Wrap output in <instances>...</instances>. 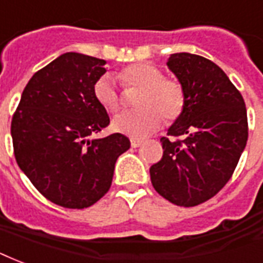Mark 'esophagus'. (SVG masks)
<instances>
[{"label":"esophagus","mask_w":263,"mask_h":263,"mask_svg":"<svg viewBox=\"0 0 263 263\" xmlns=\"http://www.w3.org/2000/svg\"><path fill=\"white\" fill-rule=\"evenodd\" d=\"M141 144H143V140H137V139H132V140H130V145H132V147H133V148L140 147Z\"/></svg>","instance_id":"esophagus-1"}]
</instances>
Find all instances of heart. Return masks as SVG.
<instances>
[{"label":"heart","instance_id":"obj_1","mask_svg":"<svg viewBox=\"0 0 263 263\" xmlns=\"http://www.w3.org/2000/svg\"><path fill=\"white\" fill-rule=\"evenodd\" d=\"M116 78L124 87H141L137 98L140 109L123 112L114 118L112 130L132 139H145L161 127L163 116L175 120L183 114L185 96L183 87L163 78L158 68L148 64H134L122 69ZM96 101L109 112L120 108V96L115 80L105 74L98 79L92 88Z\"/></svg>","mask_w":263,"mask_h":263}]
</instances>
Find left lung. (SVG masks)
<instances>
[{
    "mask_svg": "<svg viewBox=\"0 0 263 263\" xmlns=\"http://www.w3.org/2000/svg\"><path fill=\"white\" fill-rule=\"evenodd\" d=\"M167 68L183 87L185 105L162 137L163 155L149 167L158 194L179 206L202 204L222 190L248 140L242 96L212 61L179 52Z\"/></svg>",
    "mask_w": 263,
    "mask_h": 263,
    "instance_id": "8db88e82",
    "label": "left lung"
}]
</instances>
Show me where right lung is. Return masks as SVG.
<instances>
[{
  "label": "right lung",
  "mask_w": 263,
  "mask_h": 263,
  "mask_svg": "<svg viewBox=\"0 0 263 263\" xmlns=\"http://www.w3.org/2000/svg\"><path fill=\"white\" fill-rule=\"evenodd\" d=\"M104 65L79 52L59 55L33 74L12 118L17 165L45 198L65 208H87L102 198L116 159L130 148L120 133L88 139L109 124L92 92Z\"/></svg>",
  "instance_id": "right-lung-1"
}]
</instances>
